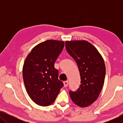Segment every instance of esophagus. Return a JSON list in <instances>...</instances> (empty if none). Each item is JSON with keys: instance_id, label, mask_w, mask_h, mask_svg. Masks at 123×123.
<instances>
[{"instance_id": "esophagus-1", "label": "esophagus", "mask_w": 123, "mask_h": 123, "mask_svg": "<svg viewBox=\"0 0 123 123\" xmlns=\"http://www.w3.org/2000/svg\"><path fill=\"white\" fill-rule=\"evenodd\" d=\"M64 83V87H67L68 86V80H66V81H64L63 82Z\"/></svg>"}]
</instances>
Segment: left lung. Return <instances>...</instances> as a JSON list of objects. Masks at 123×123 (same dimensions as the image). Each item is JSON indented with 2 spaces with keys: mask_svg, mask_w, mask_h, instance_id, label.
<instances>
[{
  "mask_svg": "<svg viewBox=\"0 0 123 123\" xmlns=\"http://www.w3.org/2000/svg\"><path fill=\"white\" fill-rule=\"evenodd\" d=\"M65 48L78 65L81 80L78 90L69 92L70 98L79 106L87 107L97 100L104 86V59L96 48L85 40L67 41Z\"/></svg>",
  "mask_w": 123,
  "mask_h": 123,
  "instance_id": "left-lung-1",
  "label": "left lung"
}]
</instances>
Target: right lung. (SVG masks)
Returning a JSON list of instances; mask_svg holds the SVG:
<instances>
[{"instance_id": "obj_1", "label": "right lung", "mask_w": 123, "mask_h": 123, "mask_svg": "<svg viewBox=\"0 0 123 123\" xmlns=\"http://www.w3.org/2000/svg\"><path fill=\"white\" fill-rule=\"evenodd\" d=\"M64 46V41L48 40L35 46L26 57L22 69L23 82L28 95L38 105L53 104L64 86L54 68Z\"/></svg>"}]
</instances>
